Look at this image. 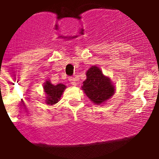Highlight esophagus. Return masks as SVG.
I'll list each match as a JSON object with an SVG mask.
<instances>
[{"label": "esophagus", "instance_id": "obj_1", "mask_svg": "<svg viewBox=\"0 0 159 159\" xmlns=\"http://www.w3.org/2000/svg\"><path fill=\"white\" fill-rule=\"evenodd\" d=\"M69 82L70 84L72 85V86H77V80L75 79L74 77H70Z\"/></svg>", "mask_w": 159, "mask_h": 159}]
</instances>
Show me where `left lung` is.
I'll list each match as a JSON object with an SVG mask.
<instances>
[{"instance_id": "obj_1", "label": "left lung", "mask_w": 159, "mask_h": 159, "mask_svg": "<svg viewBox=\"0 0 159 159\" xmlns=\"http://www.w3.org/2000/svg\"><path fill=\"white\" fill-rule=\"evenodd\" d=\"M86 75L87 79L83 82L82 90L92 103L101 106L113 97L116 87L110 77L105 76L99 67L92 66Z\"/></svg>"}]
</instances>
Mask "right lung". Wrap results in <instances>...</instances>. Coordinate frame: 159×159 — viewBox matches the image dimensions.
Segmentation results:
<instances>
[{
	"label": "right lung",
	"mask_w": 159,
	"mask_h": 159,
	"mask_svg": "<svg viewBox=\"0 0 159 159\" xmlns=\"http://www.w3.org/2000/svg\"><path fill=\"white\" fill-rule=\"evenodd\" d=\"M43 87L44 93H45L46 104L52 106L59 102L60 98L67 87L62 83L53 85L51 83L49 80H47L43 83Z\"/></svg>",
	"instance_id": "1"
}]
</instances>
